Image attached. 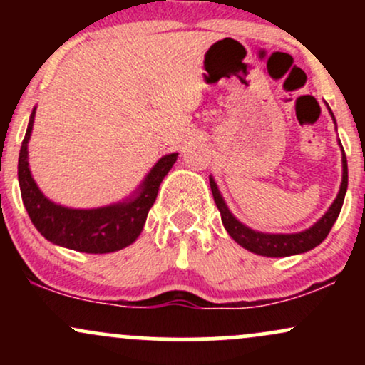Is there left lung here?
<instances>
[{"label":"left lung","mask_w":365,"mask_h":365,"mask_svg":"<svg viewBox=\"0 0 365 365\" xmlns=\"http://www.w3.org/2000/svg\"><path fill=\"white\" fill-rule=\"evenodd\" d=\"M331 116H333V113H331ZM341 163H343L341 185H340V192H338L336 199H334V202L331 204V207L326 211V215L322 216L317 223H314L311 228L304 230V232H299V233H262V232H255V230H250L249 226L240 223V221L230 212L225 199L221 197L220 190H217L215 178L209 177L212 197H215L216 206L221 212V221H223L226 232L230 233V237H232L238 245H242L244 249L250 250V252L254 254L266 255V257H287V255L302 254L314 249V247L319 245L321 242L328 237L329 230L333 228L334 221H336L338 215H340L343 200H345L346 187H349V166H346L345 153H343Z\"/></svg>","instance_id":"1"}]
</instances>
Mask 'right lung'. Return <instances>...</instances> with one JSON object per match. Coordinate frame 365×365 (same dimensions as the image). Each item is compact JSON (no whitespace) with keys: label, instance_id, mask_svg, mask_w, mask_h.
<instances>
[{"label":"right lung","instance_id":"right-lung-1","mask_svg":"<svg viewBox=\"0 0 365 365\" xmlns=\"http://www.w3.org/2000/svg\"><path fill=\"white\" fill-rule=\"evenodd\" d=\"M32 110L19 156V183L24 206L37 232L54 245L87 254H108L125 249L140 235L149 209L158 197L159 185L177 161L178 153L163 156L139 190L123 202L96 209H72L53 202L39 190L29 168L27 144L34 127Z\"/></svg>","mask_w":365,"mask_h":365}]
</instances>
